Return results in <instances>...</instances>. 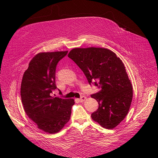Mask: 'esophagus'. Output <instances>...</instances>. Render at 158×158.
<instances>
[{
	"instance_id": "obj_1",
	"label": "esophagus",
	"mask_w": 158,
	"mask_h": 158,
	"mask_svg": "<svg viewBox=\"0 0 158 158\" xmlns=\"http://www.w3.org/2000/svg\"><path fill=\"white\" fill-rule=\"evenodd\" d=\"M85 99H86V97H85V96H82V97H81V98H80L79 101H80V102H84V101H85Z\"/></svg>"
}]
</instances>
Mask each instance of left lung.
<instances>
[{"instance_id": "8db88e82", "label": "left lung", "mask_w": 158, "mask_h": 158, "mask_svg": "<svg viewBox=\"0 0 158 158\" xmlns=\"http://www.w3.org/2000/svg\"><path fill=\"white\" fill-rule=\"evenodd\" d=\"M83 71L89 84L100 91L91 97L99 107L91 117L105 128L112 129L125 118L132 99V87L125 66L112 51L100 47L74 48L68 55Z\"/></svg>"}]
</instances>
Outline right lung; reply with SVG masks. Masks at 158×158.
Wrapping results in <instances>:
<instances>
[{
    "label": "right lung",
    "mask_w": 158,
    "mask_h": 158,
    "mask_svg": "<svg viewBox=\"0 0 158 158\" xmlns=\"http://www.w3.org/2000/svg\"><path fill=\"white\" fill-rule=\"evenodd\" d=\"M68 51L44 52L31 60L23 74L20 94L27 115L45 132H59L70 118L73 99L52 95L56 89V67Z\"/></svg>",
    "instance_id": "obj_1"
}]
</instances>
